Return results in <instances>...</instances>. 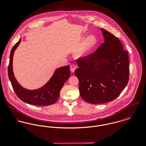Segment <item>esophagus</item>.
<instances>
[{
    "instance_id": "esophagus-1",
    "label": "esophagus",
    "mask_w": 146,
    "mask_h": 146,
    "mask_svg": "<svg viewBox=\"0 0 146 146\" xmlns=\"http://www.w3.org/2000/svg\"><path fill=\"white\" fill-rule=\"evenodd\" d=\"M70 69L71 72H72V73H74V71H75V70H76V66H75L74 65H71Z\"/></svg>"
}]
</instances>
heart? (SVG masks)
<instances>
[{
    "label": "heart",
    "instance_id": "1",
    "mask_svg": "<svg viewBox=\"0 0 146 146\" xmlns=\"http://www.w3.org/2000/svg\"><path fill=\"white\" fill-rule=\"evenodd\" d=\"M97 43V39L95 35L90 34L85 37L74 53V56L81 58L86 56L95 47Z\"/></svg>",
    "mask_w": 146,
    "mask_h": 146
}]
</instances>
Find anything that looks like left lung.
Listing matches in <instances>:
<instances>
[{
	"label": "left lung",
	"instance_id": "8db88e82",
	"mask_svg": "<svg viewBox=\"0 0 146 146\" xmlns=\"http://www.w3.org/2000/svg\"><path fill=\"white\" fill-rule=\"evenodd\" d=\"M104 42L94 53L77 61L74 74L80 97L92 104L115 100L129 80V57L118 38L103 28Z\"/></svg>",
	"mask_w": 146,
	"mask_h": 146
}]
</instances>
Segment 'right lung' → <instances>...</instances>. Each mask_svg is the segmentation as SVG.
Listing matches in <instances>:
<instances>
[{
  "label": "right lung",
  "instance_id": "add662e5",
  "mask_svg": "<svg viewBox=\"0 0 146 146\" xmlns=\"http://www.w3.org/2000/svg\"><path fill=\"white\" fill-rule=\"evenodd\" d=\"M21 42V38L11 49L8 69V77L15 94L21 100L29 104L46 106L54 104L58 100L60 91L63 85L70 76L69 66L58 68L51 78L40 88L33 90L27 89L18 83L15 77L13 68L14 52Z\"/></svg>",
  "mask_w": 146,
  "mask_h": 146
}]
</instances>
